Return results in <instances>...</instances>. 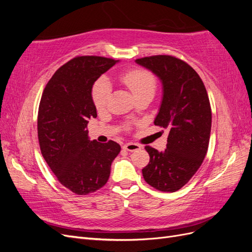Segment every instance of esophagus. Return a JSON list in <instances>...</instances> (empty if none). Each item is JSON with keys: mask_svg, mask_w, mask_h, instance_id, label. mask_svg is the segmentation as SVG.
<instances>
[{"mask_svg": "<svg viewBox=\"0 0 252 252\" xmlns=\"http://www.w3.org/2000/svg\"><path fill=\"white\" fill-rule=\"evenodd\" d=\"M141 148V145L136 143H127L124 145V149L127 151H135Z\"/></svg>", "mask_w": 252, "mask_h": 252, "instance_id": "1", "label": "esophagus"}]
</instances>
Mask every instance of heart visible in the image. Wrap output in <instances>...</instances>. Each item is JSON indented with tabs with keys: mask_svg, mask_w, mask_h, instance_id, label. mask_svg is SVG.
I'll return each mask as SVG.
<instances>
[{
	"mask_svg": "<svg viewBox=\"0 0 252 252\" xmlns=\"http://www.w3.org/2000/svg\"><path fill=\"white\" fill-rule=\"evenodd\" d=\"M120 80L131 91L135 97L147 93L154 94L157 86L155 75L143 68H133V69L124 71L120 74ZM110 93V83L106 78L98 79L94 83L93 91H91V97H93V102L97 110L105 108Z\"/></svg>",
	"mask_w": 252,
	"mask_h": 252,
	"instance_id": "obj_1",
	"label": "heart"
}]
</instances>
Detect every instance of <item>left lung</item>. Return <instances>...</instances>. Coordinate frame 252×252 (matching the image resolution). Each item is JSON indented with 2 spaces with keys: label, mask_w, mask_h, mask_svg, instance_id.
Wrapping results in <instances>:
<instances>
[{
  "label": "left lung",
  "mask_w": 252,
  "mask_h": 252,
  "mask_svg": "<svg viewBox=\"0 0 252 252\" xmlns=\"http://www.w3.org/2000/svg\"><path fill=\"white\" fill-rule=\"evenodd\" d=\"M163 85V98L155 125L168 129L166 149H145L150 159L142 169L144 180L164 192H174L189 182L207 154L211 108L205 85L193 68L172 56L135 60Z\"/></svg>",
  "instance_id": "1"
}]
</instances>
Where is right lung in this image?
<instances>
[{
    "instance_id": "1",
    "label": "right lung",
    "mask_w": 252,
    "mask_h": 252,
    "mask_svg": "<svg viewBox=\"0 0 252 252\" xmlns=\"http://www.w3.org/2000/svg\"><path fill=\"white\" fill-rule=\"evenodd\" d=\"M118 62L94 56L73 58L59 68L43 91L37 113L42 156L61 184L75 194L102 188L121 151L114 141H90L86 129L88 120L96 118L94 84Z\"/></svg>"
}]
</instances>
